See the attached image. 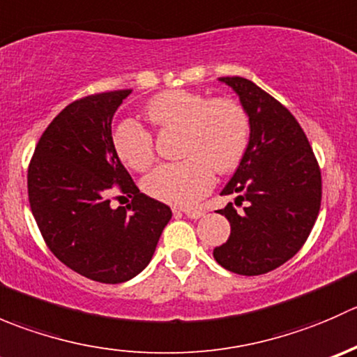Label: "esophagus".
<instances>
[{"label": "esophagus", "mask_w": 357, "mask_h": 357, "mask_svg": "<svg viewBox=\"0 0 357 357\" xmlns=\"http://www.w3.org/2000/svg\"><path fill=\"white\" fill-rule=\"evenodd\" d=\"M181 212L190 219H200L205 215V208H183Z\"/></svg>", "instance_id": "esophagus-1"}]
</instances>
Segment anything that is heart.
<instances>
[{"mask_svg":"<svg viewBox=\"0 0 357 357\" xmlns=\"http://www.w3.org/2000/svg\"><path fill=\"white\" fill-rule=\"evenodd\" d=\"M145 115L160 131H179L178 164L157 167L143 183L153 199L171 205H192L214 183V169L226 174L238 167L248 146L250 126L245 110L229 98H214L186 89L153 96ZM119 158L135 171H146L155 160L153 139L136 122H122L114 132Z\"/></svg>","mask_w":357,"mask_h":357,"instance_id":"1","label":"heart"}]
</instances>
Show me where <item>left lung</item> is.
<instances>
[{"label":"left lung","mask_w":357,"mask_h":357,"mask_svg":"<svg viewBox=\"0 0 357 357\" xmlns=\"http://www.w3.org/2000/svg\"><path fill=\"white\" fill-rule=\"evenodd\" d=\"M238 95L250 126L247 152L221 195L231 226L214 248L218 264L236 275H264L285 264L307 240L321 205V172L304 131L280 102L245 77H219Z\"/></svg>","instance_id":"obj_1"}]
</instances>
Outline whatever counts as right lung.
<instances>
[{
	"instance_id": "1",
	"label": "right lung",
	"mask_w": 357,
	"mask_h": 357,
	"mask_svg": "<svg viewBox=\"0 0 357 357\" xmlns=\"http://www.w3.org/2000/svg\"><path fill=\"white\" fill-rule=\"evenodd\" d=\"M129 93H100L67 105L43 132L29 165V204L50 250L100 283L139 275L172 218L167 205L139 193L114 149L112 119ZM114 184L132 193L131 204L111 207Z\"/></svg>"
}]
</instances>
